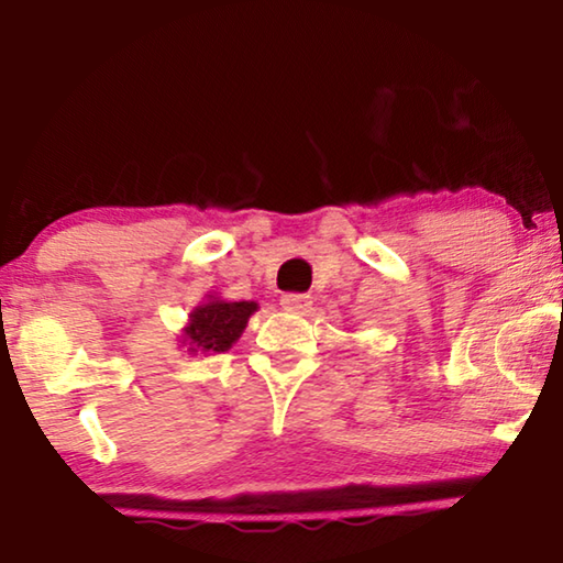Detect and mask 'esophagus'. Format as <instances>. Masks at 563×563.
Returning a JSON list of instances; mask_svg holds the SVG:
<instances>
[{
	"instance_id": "34e87169",
	"label": "esophagus",
	"mask_w": 563,
	"mask_h": 563,
	"mask_svg": "<svg viewBox=\"0 0 563 563\" xmlns=\"http://www.w3.org/2000/svg\"><path fill=\"white\" fill-rule=\"evenodd\" d=\"M310 295H300V292H288V295H283L280 298V305L285 310H292V312H302V310H308L310 308Z\"/></svg>"
}]
</instances>
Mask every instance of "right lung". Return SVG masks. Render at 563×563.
<instances>
[{
  "label": "right lung",
  "mask_w": 563,
  "mask_h": 563,
  "mask_svg": "<svg viewBox=\"0 0 563 563\" xmlns=\"http://www.w3.org/2000/svg\"><path fill=\"white\" fill-rule=\"evenodd\" d=\"M258 310L251 300L225 302L208 295V302L198 305L190 312L188 325L184 328V345L190 355H208V352H225L243 335L247 318Z\"/></svg>",
  "instance_id": "obj_1"
}]
</instances>
